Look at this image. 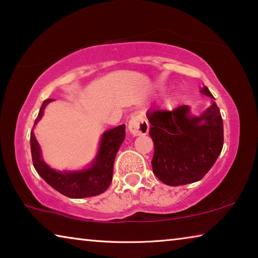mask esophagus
<instances>
[{
  "mask_svg": "<svg viewBox=\"0 0 258 258\" xmlns=\"http://www.w3.org/2000/svg\"><path fill=\"white\" fill-rule=\"evenodd\" d=\"M128 131L133 136H141V134H147L149 131L148 121L146 120L145 117L140 116H133L128 121Z\"/></svg>",
  "mask_w": 258,
  "mask_h": 258,
  "instance_id": "esophagus-1",
  "label": "esophagus"
}]
</instances>
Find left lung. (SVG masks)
Here are the masks:
<instances>
[{
    "mask_svg": "<svg viewBox=\"0 0 258 258\" xmlns=\"http://www.w3.org/2000/svg\"><path fill=\"white\" fill-rule=\"evenodd\" d=\"M202 94L214 98L209 88ZM149 136L154 142V175L170 186L197 182L205 176L224 146V124L213 102L201 117H192L190 107L156 109L147 112Z\"/></svg>",
    "mask_w": 258,
    "mask_h": 258,
    "instance_id": "1",
    "label": "left lung"
}]
</instances>
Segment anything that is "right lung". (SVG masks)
<instances>
[{
    "label": "right lung",
    "mask_w": 258,
    "mask_h": 258,
    "mask_svg": "<svg viewBox=\"0 0 258 258\" xmlns=\"http://www.w3.org/2000/svg\"><path fill=\"white\" fill-rule=\"evenodd\" d=\"M53 99H46L40 107L34 126L43 117L45 106ZM125 139V125L117 126L103 134L97 156L87 170L60 172L53 170L40 156V147L33 132H31V155L33 167L46 183L69 198L94 197L104 192L112 182L113 162L117 152Z\"/></svg>",
    "instance_id": "obj_1"
}]
</instances>
